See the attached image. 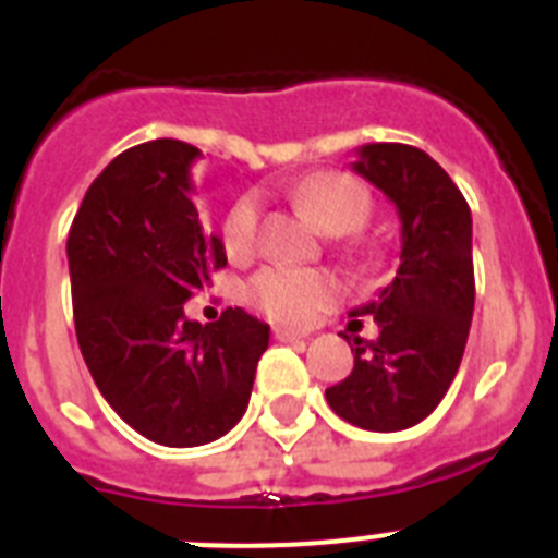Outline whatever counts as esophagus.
<instances>
[{"label":"esophagus","mask_w":558,"mask_h":558,"mask_svg":"<svg viewBox=\"0 0 558 558\" xmlns=\"http://www.w3.org/2000/svg\"><path fill=\"white\" fill-rule=\"evenodd\" d=\"M274 338L282 340V343H288V340L307 338V332H302V329H290V327H274Z\"/></svg>","instance_id":"1"}]
</instances>
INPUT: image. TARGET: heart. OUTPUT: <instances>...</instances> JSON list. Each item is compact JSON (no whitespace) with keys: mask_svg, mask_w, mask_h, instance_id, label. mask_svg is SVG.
I'll use <instances>...</instances> for the list:
<instances>
[{"mask_svg":"<svg viewBox=\"0 0 558 558\" xmlns=\"http://www.w3.org/2000/svg\"><path fill=\"white\" fill-rule=\"evenodd\" d=\"M295 201L318 229L329 234H347L366 223L372 201L366 190L347 179H313L299 186ZM259 240V204L243 198L231 206L223 223V245L231 259H245L254 254ZM251 302L265 313L288 324H307L324 307L335 302L338 284L324 270L293 268V265H270L263 268L248 284Z\"/></svg>","mask_w":558,"mask_h":558,"instance_id":"obj_1","label":"heart"}]
</instances>
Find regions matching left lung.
<instances>
[{
  "instance_id": "obj_1",
  "label": "left lung",
  "mask_w": 558,
  "mask_h": 558,
  "mask_svg": "<svg viewBox=\"0 0 558 558\" xmlns=\"http://www.w3.org/2000/svg\"><path fill=\"white\" fill-rule=\"evenodd\" d=\"M357 175L399 215V268L349 315H372L379 335L354 338V368L327 388L349 425L397 433L418 425L445 399L461 366L472 310V215L461 190L425 150L399 142L357 147Z\"/></svg>"
}]
</instances>
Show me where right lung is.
<instances>
[{"label":"right lung","mask_w":558,"mask_h":558,"mask_svg":"<svg viewBox=\"0 0 558 558\" xmlns=\"http://www.w3.org/2000/svg\"><path fill=\"white\" fill-rule=\"evenodd\" d=\"M198 147L153 140L92 181L66 240L83 360L108 405L145 438L198 447L243 418L270 327L240 307L190 322L184 302L226 265L192 204Z\"/></svg>","instance_id":"obj_1"}]
</instances>
